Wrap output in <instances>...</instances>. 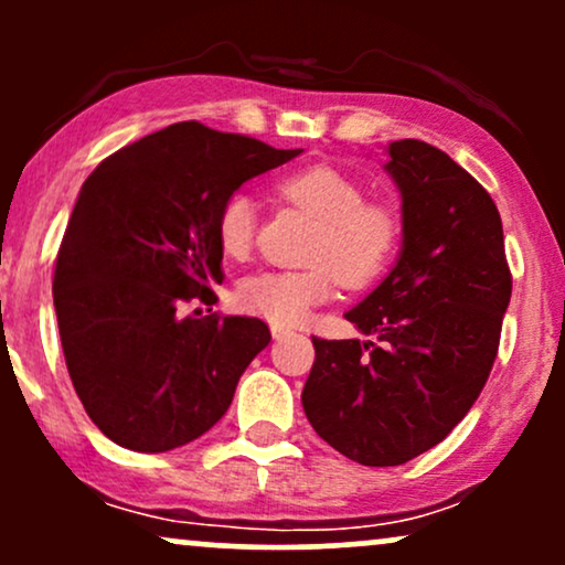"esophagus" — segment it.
Here are the masks:
<instances>
[{
	"instance_id": "34e87169",
	"label": "esophagus",
	"mask_w": 565,
	"mask_h": 565,
	"mask_svg": "<svg viewBox=\"0 0 565 565\" xmlns=\"http://www.w3.org/2000/svg\"><path fill=\"white\" fill-rule=\"evenodd\" d=\"M270 334H274V340H284V337L291 334V329L284 327V323H270Z\"/></svg>"
}]
</instances>
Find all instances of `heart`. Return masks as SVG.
<instances>
[{
	"mask_svg": "<svg viewBox=\"0 0 565 565\" xmlns=\"http://www.w3.org/2000/svg\"><path fill=\"white\" fill-rule=\"evenodd\" d=\"M281 196L319 220L302 270H257L238 281L236 300L274 323H300L310 308L345 287H366L385 274L401 244V217L393 206L366 201L364 188L334 167H308L278 180ZM257 228L255 201L231 193L217 212V244L225 257H244Z\"/></svg>",
	"mask_w": 565,
	"mask_h": 565,
	"instance_id": "b5f03b06",
	"label": "heart"
}]
</instances>
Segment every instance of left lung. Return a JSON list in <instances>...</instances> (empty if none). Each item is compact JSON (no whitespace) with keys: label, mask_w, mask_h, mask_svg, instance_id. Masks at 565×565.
Masks as SVG:
<instances>
[{"label":"left lung","mask_w":565,"mask_h":565,"mask_svg":"<svg viewBox=\"0 0 565 565\" xmlns=\"http://www.w3.org/2000/svg\"><path fill=\"white\" fill-rule=\"evenodd\" d=\"M401 191L398 263L345 319L366 340L313 337L302 391L313 430L369 468L433 449L462 423L494 366L512 278L494 199L423 140L387 146Z\"/></svg>","instance_id":"8db88e82"}]
</instances>
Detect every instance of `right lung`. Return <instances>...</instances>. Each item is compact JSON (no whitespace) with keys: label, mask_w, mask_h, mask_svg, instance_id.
I'll list each match as a JSON object with an SVG mask.
<instances>
[{"label":"right lung","mask_w":565,"mask_h":565,"mask_svg":"<svg viewBox=\"0 0 565 565\" xmlns=\"http://www.w3.org/2000/svg\"><path fill=\"white\" fill-rule=\"evenodd\" d=\"M300 153L180 121L84 180L53 300L74 391L114 444L170 451L228 412L238 377L270 342L268 323L185 308L212 305V284H223L220 204Z\"/></svg>","instance_id":"add662e5"}]
</instances>
